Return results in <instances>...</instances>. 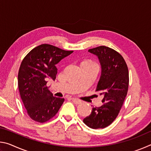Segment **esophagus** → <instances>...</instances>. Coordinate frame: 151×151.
I'll use <instances>...</instances> for the list:
<instances>
[{
	"instance_id": "34e87169",
	"label": "esophagus",
	"mask_w": 151,
	"mask_h": 151,
	"mask_svg": "<svg viewBox=\"0 0 151 151\" xmlns=\"http://www.w3.org/2000/svg\"><path fill=\"white\" fill-rule=\"evenodd\" d=\"M72 101L73 103L76 104H81L82 103L81 100H80V99H76V98H72Z\"/></svg>"
}]
</instances>
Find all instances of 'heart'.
<instances>
[{
	"label": "heart",
	"mask_w": 151,
	"mask_h": 151,
	"mask_svg": "<svg viewBox=\"0 0 151 151\" xmlns=\"http://www.w3.org/2000/svg\"><path fill=\"white\" fill-rule=\"evenodd\" d=\"M86 61H88V62H91V60H86Z\"/></svg>",
	"instance_id": "b5f03b06"
}]
</instances>
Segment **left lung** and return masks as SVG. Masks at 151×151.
I'll return each mask as SVG.
<instances>
[{
    "label": "left lung",
    "instance_id": "8db88e82",
    "mask_svg": "<svg viewBox=\"0 0 151 151\" xmlns=\"http://www.w3.org/2000/svg\"><path fill=\"white\" fill-rule=\"evenodd\" d=\"M88 52L96 55L101 63V76L96 91L104 98L103 105L93 107L83 122L91 129H104L116 119L123 105L129 89V70L122 55L111 48L100 46Z\"/></svg>",
    "mask_w": 151,
    "mask_h": 151
}]
</instances>
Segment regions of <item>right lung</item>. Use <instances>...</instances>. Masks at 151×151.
I'll use <instances>...</instances> for the list:
<instances>
[{
  "label": "right lung",
  "mask_w": 151,
  "mask_h": 151,
  "mask_svg": "<svg viewBox=\"0 0 151 151\" xmlns=\"http://www.w3.org/2000/svg\"><path fill=\"white\" fill-rule=\"evenodd\" d=\"M73 52L42 44L32 49L22 60L18 74V86L28 115L33 121L40 123L50 121L62 106L65 99L52 95L47 80H55L56 65Z\"/></svg>",
  "instance_id": "right-lung-1"
}]
</instances>
